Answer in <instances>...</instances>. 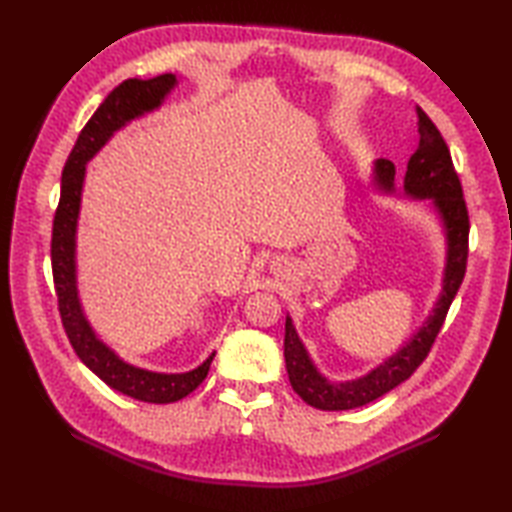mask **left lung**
I'll list each match as a JSON object with an SVG mask.
<instances>
[{"mask_svg": "<svg viewBox=\"0 0 512 512\" xmlns=\"http://www.w3.org/2000/svg\"><path fill=\"white\" fill-rule=\"evenodd\" d=\"M418 134L420 143L416 154L407 162L402 193L411 200H427L440 217L444 239H447V264H444L442 292L438 301L433 303V310L427 321L422 323V328H418L416 334H411L409 341L396 354H391L383 363L369 369L365 376L354 380L325 378L319 372V367L314 365L306 345L299 339L292 319L286 317L284 356L290 385L314 409H356L385 396L387 391L398 387L400 383H405L424 358H427L431 345L442 328L444 317H447L449 306L462 286L466 273V257H469V211H466L462 184L458 173L453 169L447 143H444L438 127L431 123V118L420 107ZM394 178V162L383 158L374 162V184L380 191L396 193Z\"/></svg>", "mask_w": 512, "mask_h": 512, "instance_id": "left-lung-1", "label": "left lung"}]
</instances>
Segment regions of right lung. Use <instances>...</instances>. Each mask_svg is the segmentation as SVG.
<instances>
[{"mask_svg":"<svg viewBox=\"0 0 512 512\" xmlns=\"http://www.w3.org/2000/svg\"><path fill=\"white\" fill-rule=\"evenodd\" d=\"M176 74H160L154 79H127L114 88L99 110L81 129L79 138L65 160L61 176V198L52 224V277L57 290L59 312L65 334L74 347L76 356L99 376L105 385L154 405L176 402L198 387L209 374L215 352L191 372L165 374L136 367L123 361L110 345H105L85 317L79 286H76V228H79L81 195L85 182V165L99 154L118 129H123L134 118L158 110L167 94L176 88Z\"/></svg>","mask_w":512,"mask_h":512,"instance_id":"right-lung-1","label":"right lung"}]
</instances>
